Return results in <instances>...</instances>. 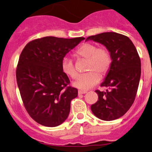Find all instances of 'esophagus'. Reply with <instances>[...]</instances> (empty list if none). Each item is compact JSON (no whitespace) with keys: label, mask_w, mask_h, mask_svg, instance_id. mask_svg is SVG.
Masks as SVG:
<instances>
[{"label":"esophagus","mask_w":152,"mask_h":152,"mask_svg":"<svg viewBox=\"0 0 152 152\" xmlns=\"http://www.w3.org/2000/svg\"><path fill=\"white\" fill-rule=\"evenodd\" d=\"M87 93V91H85V90H79L78 91V94H86Z\"/></svg>","instance_id":"34e87169"}]
</instances>
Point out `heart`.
Masks as SVG:
<instances>
[{
	"mask_svg": "<svg viewBox=\"0 0 152 152\" xmlns=\"http://www.w3.org/2000/svg\"><path fill=\"white\" fill-rule=\"evenodd\" d=\"M75 56L78 58L88 60L87 71L89 72L78 76L74 83V86L80 90H88L96 86L100 81V76H105L112 64V56L108 48L105 46H97L91 42L81 44L76 49ZM61 68L62 72L72 79L77 76L78 73L72 60L64 58Z\"/></svg>",
	"mask_w": 152,
	"mask_h": 152,
	"instance_id": "obj_1",
	"label": "heart"
}]
</instances>
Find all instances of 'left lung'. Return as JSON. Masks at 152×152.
<instances>
[{"label":"left lung","mask_w":152,"mask_h":152,"mask_svg":"<svg viewBox=\"0 0 152 152\" xmlns=\"http://www.w3.org/2000/svg\"><path fill=\"white\" fill-rule=\"evenodd\" d=\"M86 40L101 43L108 48L112 64L101 86L106 92L95 90L98 101L91 106L93 114L105 121L117 120L134 102L141 74V62L134 44L126 36L114 32L90 36Z\"/></svg>","instance_id":"1"}]
</instances>
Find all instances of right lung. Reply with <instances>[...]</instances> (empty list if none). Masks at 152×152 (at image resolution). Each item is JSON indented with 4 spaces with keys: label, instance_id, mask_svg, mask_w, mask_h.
Here are the masks:
<instances>
[{
    "label": "right lung",
    "instance_id": "obj_1",
    "mask_svg": "<svg viewBox=\"0 0 152 152\" xmlns=\"http://www.w3.org/2000/svg\"><path fill=\"white\" fill-rule=\"evenodd\" d=\"M84 37H44L30 41L20 55L16 76L24 107L38 124L55 127L63 123L78 90L69 86L62 60Z\"/></svg>",
    "mask_w": 152,
    "mask_h": 152
}]
</instances>
